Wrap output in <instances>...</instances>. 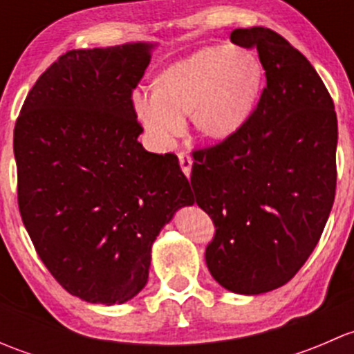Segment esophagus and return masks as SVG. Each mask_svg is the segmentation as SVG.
Returning a JSON list of instances; mask_svg holds the SVG:
<instances>
[{
	"instance_id": "1",
	"label": "esophagus",
	"mask_w": 354,
	"mask_h": 354,
	"mask_svg": "<svg viewBox=\"0 0 354 354\" xmlns=\"http://www.w3.org/2000/svg\"><path fill=\"white\" fill-rule=\"evenodd\" d=\"M178 159H180V166H181V169H183V173L187 174V176H190L192 164H194L192 156L187 154V152H178Z\"/></svg>"
}]
</instances>
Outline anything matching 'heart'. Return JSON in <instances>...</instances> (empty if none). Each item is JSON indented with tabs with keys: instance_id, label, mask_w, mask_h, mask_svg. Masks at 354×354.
Segmentation results:
<instances>
[{
	"instance_id": "heart-1",
	"label": "heart",
	"mask_w": 354,
	"mask_h": 354,
	"mask_svg": "<svg viewBox=\"0 0 354 354\" xmlns=\"http://www.w3.org/2000/svg\"><path fill=\"white\" fill-rule=\"evenodd\" d=\"M262 87V65L243 48H203L164 68L154 94L135 92L133 108L156 147L169 149L183 116L202 137L224 140L252 114Z\"/></svg>"
}]
</instances>
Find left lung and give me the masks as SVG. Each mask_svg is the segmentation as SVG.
<instances>
[{
  "instance_id": "1",
  "label": "left lung",
  "mask_w": 354,
  "mask_h": 354,
  "mask_svg": "<svg viewBox=\"0 0 354 354\" xmlns=\"http://www.w3.org/2000/svg\"><path fill=\"white\" fill-rule=\"evenodd\" d=\"M259 51L267 85L243 127L194 151L190 183L216 233L205 248L214 279L240 295L284 286L312 255L335 197L337 116L322 78L266 27L234 28Z\"/></svg>"
}]
</instances>
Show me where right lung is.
Listing matches in <instances>:
<instances>
[{"instance_id":"right-lung-1","label":"right lung","mask_w":354,"mask_h":354,"mask_svg":"<svg viewBox=\"0 0 354 354\" xmlns=\"http://www.w3.org/2000/svg\"><path fill=\"white\" fill-rule=\"evenodd\" d=\"M151 49L66 51L30 88L13 131L25 230L53 277L88 303L133 298L159 231L194 203L178 157L137 140L131 95Z\"/></svg>"}]
</instances>
